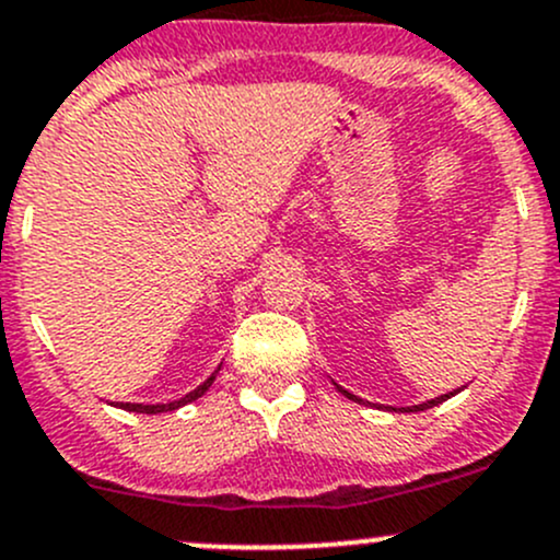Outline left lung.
Wrapping results in <instances>:
<instances>
[{
    "mask_svg": "<svg viewBox=\"0 0 560 560\" xmlns=\"http://www.w3.org/2000/svg\"><path fill=\"white\" fill-rule=\"evenodd\" d=\"M338 386V384H335ZM338 392L343 394V397H349V399H354V402H359V405H370V402H364V399H359L357 394H351V392H346L343 386H338ZM462 392V388H453V392H448V394H440V397H434V399H427V402H421V405H413V408H402V413H419V410H429V408H434V405H440V402H445V399H451L453 394H458ZM394 410V408H392Z\"/></svg>",
    "mask_w": 560,
    "mask_h": 560,
    "instance_id": "obj_1",
    "label": "left lung"
}]
</instances>
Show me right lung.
Here are the masks:
<instances>
[{"label": "right lung", "instance_id": "1", "mask_svg": "<svg viewBox=\"0 0 560 560\" xmlns=\"http://www.w3.org/2000/svg\"><path fill=\"white\" fill-rule=\"evenodd\" d=\"M217 373H220V368H217L214 373H211L209 378H206L201 386H198V388H192V392H187L185 397L174 399V402H158V405H141V402H117L115 408H120V410H128V413H147V416H158V413H172V410H179L182 405H190V402H196L198 397H203V394L209 392V386L214 384Z\"/></svg>", "mask_w": 560, "mask_h": 560}]
</instances>
